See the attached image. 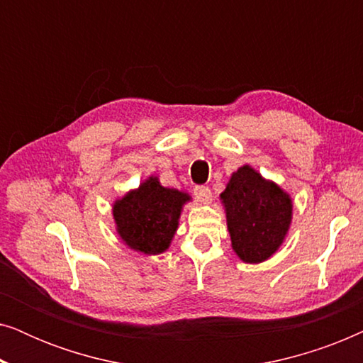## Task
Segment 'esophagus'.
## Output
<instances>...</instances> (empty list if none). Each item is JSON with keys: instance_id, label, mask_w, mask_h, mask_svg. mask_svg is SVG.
Listing matches in <instances>:
<instances>
[{"instance_id": "obj_1", "label": "esophagus", "mask_w": 363, "mask_h": 363, "mask_svg": "<svg viewBox=\"0 0 363 363\" xmlns=\"http://www.w3.org/2000/svg\"><path fill=\"white\" fill-rule=\"evenodd\" d=\"M195 196L198 200L203 201V203H210L211 201V190L208 186H195Z\"/></svg>"}]
</instances>
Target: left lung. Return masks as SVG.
Returning <instances> with one entry per match:
<instances>
[{
  "label": "left lung",
  "instance_id": "obj_1",
  "mask_svg": "<svg viewBox=\"0 0 363 363\" xmlns=\"http://www.w3.org/2000/svg\"><path fill=\"white\" fill-rule=\"evenodd\" d=\"M221 200L236 255L245 262H262L274 255L291 225L289 195L245 165L233 173Z\"/></svg>",
  "mask_w": 363,
  "mask_h": 363
}]
</instances>
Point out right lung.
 Masks as SVG:
<instances>
[{"label":"right lung","mask_w":363,"mask_h":363,"mask_svg":"<svg viewBox=\"0 0 363 363\" xmlns=\"http://www.w3.org/2000/svg\"><path fill=\"white\" fill-rule=\"evenodd\" d=\"M186 193L165 188L150 177L113 205L117 233L133 251L160 255L170 246Z\"/></svg>","instance_id":"right-lung-1"}]
</instances>
